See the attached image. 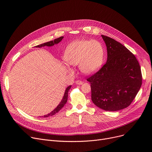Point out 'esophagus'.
<instances>
[{
    "label": "esophagus",
    "instance_id": "34e87169",
    "mask_svg": "<svg viewBox=\"0 0 152 152\" xmlns=\"http://www.w3.org/2000/svg\"><path fill=\"white\" fill-rule=\"evenodd\" d=\"M75 83H76V84H77V85H81V84H83V83L81 81H79V80H77Z\"/></svg>",
    "mask_w": 152,
    "mask_h": 152
}]
</instances>
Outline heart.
<instances>
[{"label": "heart", "instance_id": "b5f03b06", "mask_svg": "<svg viewBox=\"0 0 152 152\" xmlns=\"http://www.w3.org/2000/svg\"><path fill=\"white\" fill-rule=\"evenodd\" d=\"M103 57V47L96 40H78L71 42L63 55V59L68 65H79V69L85 74H91L99 69Z\"/></svg>", "mask_w": 152, "mask_h": 152}]
</instances>
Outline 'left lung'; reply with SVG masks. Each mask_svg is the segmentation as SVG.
I'll list each match as a JSON object with an SVG mask.
<instances>
[{
	"instance_id": "obj_1",
	"label": "left lung",
	"mask_w": 152,
	"mask_h": 152,
	"mask_svg": "<svg viewBox=\"0 0 152 152\" xmlns=\"http://www.w3.org/2000/svg\"><path fill=\"white\" fill-rule=\"evenodd\" d=\"M102 37L107 46V61L87 81L91 83L95 105L105 111H118L129 106L140 89L141 69L125 46L108 36Z\"/></svg>"
}]
</instances>
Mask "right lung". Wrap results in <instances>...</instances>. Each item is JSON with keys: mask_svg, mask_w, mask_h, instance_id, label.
Listing matches in <instances>:
<instances>
[{"mask_svg": "<svg viewBox=\"0 0 152 152\" xmlns=\"http://www.w3.org/2000/svg\"><path fill=\"white\" fill-rule=\"evenodd\" d=\"M63 37L61 36L60 37H58L57 39H54L53 41H49V42H45V43H44V44H40V45H36L34 47H39V48H41V47H45V46H48V47H51V46H53L55 44H58L61 40L63 39ZM71 86H69L68 87H66V89L65 91V94H64V95L63 97V99L62 100H61L60 103H59V105L56 107L52 111H51V112L49 114H47L46 115H44V116H42V117H44V118H47V117H49V116H52L54 115H55L57 113H58V111L64 107V105H65L66 104V103L67 102V100H68V92L69 91V89H71Z\"/></svg>", "mask_w": 152, "mask_h": 152, "instance_id": "obj_1", "label": "right lung"}]
</instances>
